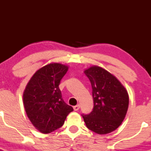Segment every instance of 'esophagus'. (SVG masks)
I'll return each mask as SVG.
<instances>
[{"label": "esophagus", "mask_w": 151, "mask_h": 151, "mask_svg": "<svg viewBox=\"0 0 151 151\" xmlns=\"http://www.w3.org/2000/svg\"><path fill=\"white\" fill-rule=\"evenodd\" d=\"M80 104H77V105H75V106H74V111H77L79 109H80Z\"/></svg>", "instance_id": "obj_1"}]
</instances>
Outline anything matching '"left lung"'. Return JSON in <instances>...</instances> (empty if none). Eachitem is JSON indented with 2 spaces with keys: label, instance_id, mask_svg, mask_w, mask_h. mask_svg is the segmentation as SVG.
Here are the masks:
<instances>
[{
  "label": "left lung",
  "instance_id": "1",
  "mask_svg": "<svg viewBox=\"0 0 151 151\" xmlns=\"http://www.w3.org/2000/svg\"><path fill=\"white\" fill-rule=\"evenodd\" d=\"M92 86L93 109L83 115L87 128L99 134H106L118 129L126 117L129 94L121 82L98 66L84 71Z\"/></svg>",
  "mask_w": 151,
  "mask_h": 151
}]
</instances>
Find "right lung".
<instances>
[{
    "instance_id": "obj_1",
    "label": "right lung",
    "mask_w": 151,
    "mask_h": 151,
    "mask_svg": "<svg viewBox=\"0 0 151 151\" xmlns=\"http://www.w3.org/2000/svg\"><path fill=\"white\" fill-rule=\"evenodd\" d=\"M68 66L51 63L35 72L23 92V104L33 126L43 134L61 127L67 115L73 111L62 99L60 80Z\"/></svg>"
}]
</instances>
